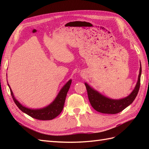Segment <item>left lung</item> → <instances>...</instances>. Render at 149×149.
Masks as SVG:
<instances>
[{
    "label": "left lung",
    "instance_id": "obj_1",
    "mask_svg": "<svg viewBox=\"0 0 149 149\" xmlns=\"http://www.w3.org/2000/svg\"><path fill=\"white\" fill-rule=\"evenodd\" d=\"M141 74V66L140 63V74L138 75V82L134 90L127 97L119 100L109 99L101 95L96 90L91 88L86 83H85L88 99L91 106L97 111L105 114H116L121 112L127 106L132 103L136 97L140 86V78Z\"/></svg>",
    "mask_w": 149,
    "mask_h": 149
}]
</instances>
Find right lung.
I'll return each mask as SVG.
<instances>
[{
	"mask_svg": "<svg viewBox=\"0 0 149 149\" xmlns=\"http://www.w3.org/2000/svg\"><path fill=\"white\" fill-rule=\"evenodd\" d=\"M71 83L72 80L70 79L69 80L67 83H66L65 86L61 88V90H60L55 100H54L50 105L45 107H43V108L37 109H29L24 106H22V104L15 99L10 86H9V84H8L9 87V89H10L11 95L16 105L18 106V108L20 109L22 112L26 113L27 115L31 116L32 118L37 120H50L56 118V117L58 116L62 111L63 106H64L66 94H67L69 88L70 87Z\"/></svg>",
	"mask_w": 149,
	"mask_h": 149,
	"instance_id": "obj_1",
	"label": "right lung"
}]
</instances>
